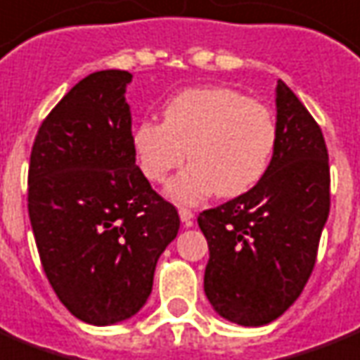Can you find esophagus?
Masks as SVG:
<instances>
[{"mask_svg":"<svg viewBox=\"0 0 360 360\" xmlns=\"http://www.w3.org/2000/svg\"><path fill=\"white\" fill-rule=\"evenodd\" d=\"M179 217H181V221L188 226V224L192 223V219H194V213H192L191 210H186V207H181L179 210Z\"/></svg>","mask_w":360,"mask_h":360,"instance_id":"esophagus-1","label":"esophagus"}]
</instances>
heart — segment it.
<instances>
[{"mask_svg":"<svg viewBox=\"0 0 360 360\" xmlns=\"http://www.w3.org/2000/svg\"><path fill=\"white\" fill-rule=\"evenodd\" d=\"M164 122L139 120L131 149L141 174L160 183L185 162L191 166L169 181V198L196 204L217 192L238 196L260 181L278 143V126L264 103L229 86L185 89L166 100Z\"/></svg>","mask_w":360,"mask_h":360,"instance_id":"heart-1","label":"heart"}]
</instances>
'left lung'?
<instances>
[{
    "label": "left lung",
    "instance_id": "obj_1",
    "mask_svg": "<svg viewBox=\"0 0 360 360\" xmlns=\"http://www.w3.org/2000/svg\"><path fill=\"white\" fill-rule=\"evenodd\" d=\"M278 143L257 185L200 213L210 260L204 290L230 323L262 326L295 304L314 271L330 211L325 137L295 92L278 81Z\"/></svg>",
    "mask_w": 360,
    "mask_h": 360
}]
</instances>
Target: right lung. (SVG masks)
<instances>
[{"label":"right lung","mask_w":360,"mask_h":360,"mask_svg":"<svg viewBox=\"0 0 360 360\" xmlns=\"http://www.w3.org/2000/svg\"><path fill=\"white\" fill-rule=\"evenodd\" d=\"M131 73H90L35 136L27 211L49 283L77 319L105 326L143 308L156 262L179 232L131 149Z\"/></svg>","instance_id":"obj_1"}]
</instances>
